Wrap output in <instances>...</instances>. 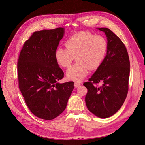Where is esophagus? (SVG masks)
Masks as SVG:
<instances>
[{
    "label": "esophagus",
    "mask_w": 145,
    "mask_h": 145,
    "mask_svg": "<svg viewBox=\"0 0 145 145\" xmlns=\"http://www.w3.org/2000/svg\"><path fill=\"white\" fill-rule=\"evenodd\" d=\"M74 86L75 87H79V86H81V83L79 82H75L74 83Z\"/></svg>",
    "instance_id": "obj_1"
}]
</instances>
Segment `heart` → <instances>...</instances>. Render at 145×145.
<instances>
[{"mask_svg": "<svg viewBox=\"0 0 145 145\" xmlns=\"http://www.w3.org/2000/svg\"><path fill=\"white\" fill-rule=\"evenodd\" d=\"M66 49L58 48L55 54V59L60 66L68 68L74 57L77 61L66 72L70 80L81 81L88 73L103 63L108 50L104 37L96 35L90 32H80L71 36L65 42Z\"/></svg>", "mask_w": 145, "mask_h": 145, "instance_id": "obj_1", "label": "heart"}]
</instances>
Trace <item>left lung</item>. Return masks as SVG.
Returning <instances> with one entry per match:
<instances>
[{
    "mask_svg": "<svg viewBox=\"0 0 145 145\" xmlns=\"http://www.w3.org/2000/svg\"><path fill=\"white\" fill-rule=\"evenodd\" d=\"M107 37L108 50L101 66L88 82L86 103L88 110L100 118L114 114L122 106L128 91L129 56L125 44L113 31L102 27ZM101 82L103 86L96 85Z\"/></svg>",
    "mask_w": 145,
    "mask_h": 145,
    "instance_id": "1",
    "label": "left lung"
}]
</instances>
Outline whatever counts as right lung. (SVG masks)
<instances>
[{
  "label": "right lung",
  "mask_w": 145,
  "mask_h": 145,
  "mask_svg": "<svg viewBox=\"0 0 145 145\" xmlns=\"http://www.w3.org/2000/svg\"><path fill=\"white\" fill-rule=\"evenodd\" d=\"M64 34L63 27L34 32L25 42L17 63L18 87L29 110L45 120L66 109L74 82L60 84L64 73L55 54Z\"/></svg>",
  "instance_id": "1"
}]
</instances>
